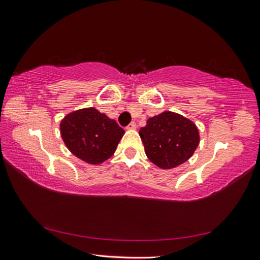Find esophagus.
<instances>
[{
  "label": "esophagus",
  "mask_w": 260,
  "mask_h": 260,
  "mask_svg": "<svg viewBox=\"0 0 260 260\" xmlns=\"http://www.w3.org/2000/svg\"><path fill=\"white\" fill-rule=\"evenodd\" d=\"M135 128H136V124L134 121H132L131 124L127 126V129H135Z\"/></svg>",
  "instance_id": "esophagus-1"
}]
</instances>
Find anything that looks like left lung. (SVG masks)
Instances as JSON below:
<instances>
[{
	"instance_id": "obj_1",
	"label": "left lung",
	"mask_w": 260,
	"mask_h": 260,
	"mask_svg": "<svg viewBox=\"0 0 260 260\" xmlns=\"http://www.w3.org/2000/svg\"><path fill=\"white\" fill-rule=\"evenodd\" d=\"M139 134L147 157L165 170L187 161L200 143L196 125L181 114L171 111L149 118Z\"/></svg>"
}]
</instances>
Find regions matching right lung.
<instances>
[{
  "instance_id": "obj_1",
  "label": "right lung",
  "mask_w": 260,
  "mask_h": 260,
  "mask_svg": "<svg viewBox=\"0 0 260 260\" xmlns=\"http://www.w3.org/2000/svg\"><path fill=\"white\" fill-rule=\"evenodd\" d=\"M64 143L74 156L93 165L111 157L125 131L94 108L69 113L60 122Z\"/></svg>"
}]
</instances>
